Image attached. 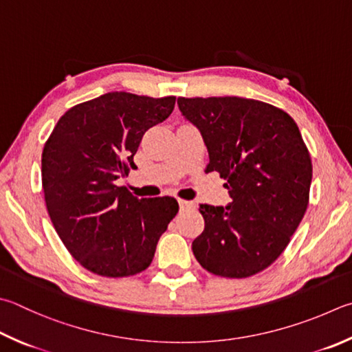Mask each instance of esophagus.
<instances>
[{
  "label": "esophagus",
  "instance_id": "obj_1",
  "mask_svg": "<svg viewBox=\"0 0 352 352\" xmlns=\"http://www.w3.org/2000/svg\"><path fill=\"white\" fill-rule=\"evenodd\" d=\"M178 204H180L182 210H188V209L195 208V204L192 201H188V200H178Z\"/></svg>",
  "mask_w": 352,
  "mask_h": 352
}]
</instances>
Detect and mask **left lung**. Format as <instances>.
Listing matches in <instances>:
<instances>
[{
	"mask_svg": "<svg viewBox=\"0 0 352 352\" xmlns=\"http://www.w3.org/2000/svg\"><path fill=\"white\" fill-rule=\"evenodd\" d=\"M209 152L208 172L228 180V206L200 204L203 232L192 252L214 276L246 278L276 261L309 203L312 163L289 115L240 97L178 98Z\"/></svg>",
	"mask_w": 352,
	"mask_h": 352,
	"instance_id": "left-lung-1",
	"label": "left lung"
}]
</instances>
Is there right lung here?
I'll return each instance as SVG.
<instances>
[{"label":"right lung","mask_w":352,"mask_h":352,"mask_svg":"<svg viewBox=\"0 0 352 352\" xmlns=\"http://www.w3.org/2000/svg\"><path fill=\"white\" fill-rule=\"evenodd\" d=\"M175 97L109 92L63 115L41 157L44 200L70 255L103 277L144 271L178 212L172 197L140 198L115 180L127 177L146 131L174 111Z\"/></svg>","instance_id":"obj_1"}]
</instances>
